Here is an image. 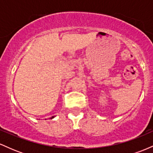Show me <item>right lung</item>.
Segmentation results:
<instances>
[{
  "label": "right lung",
  "instance_id": "1",
  "mask_svg": "<svg viewBox=\"0 0 153 153\" xmlns=\"http://www.w3.org/2000/svg\"><path fill=\"white\" fill-rule=\"evenodd\" d=\"M53 117H52V118H51V119H52V118H53Z\"/></svg>",
  "mask_w": 153,
  "mask_h": 153
}]
</instances>
